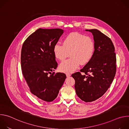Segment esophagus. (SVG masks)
<instances>
[{"mask_svg": "<svg viewBox=\"0 0 129 129\" xmlns=\"http://www.w3.org/2000/svg\"><path fill=\"white\" fill-rule=\"evenodd\" d=\"M71 76V75L70 74V73H66V77H69Z\"/></svg>", "mask_w": 129, "mask_h": 129, "instance_id": "esophagus-1", "label": "esophagus"}]
</instances>
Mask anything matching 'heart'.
I'll return each instance as SVG.
<instances>
[{
  "label": "heart",
  "mask_w": 129,
  "mask_h": 129,
  "mask_svg": "<svg viewBox=\"0 0 129 129\" xmlns=\"http://www.w3.org/2000/svg\"><path fill=\"white\" fill-rule=\"evenodd\" d=\"M94 50V43L90 37L77 32L68 34L64 38L63 44L58 42L53 48L55 57L63 61L68 56L70 58L62 62L59 66L61 71L71 73L80 64L85 65L91 60Z\"/></svg>",
  "instance_id": "1"
}]
</instances>
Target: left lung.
<instances>
[{"mask_svg":"<svg viewBox=\"0 0 129 129\" xmlns=\"http://www.w3.org/2000/svg\"><path fill=\"white\" fill-rule=\"evenodd\" d=\"M93 36L94 51L89 62L72 75L75 80L78 97L85 102L102 96L112 83L116 73V54L114 45L109 37L96 29H86Z\"/></svg>","mask_w":129,"mask_h":129,"instance_id":"left-lung-1","label":"left lung"}]
</instances>
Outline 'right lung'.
Masks as SVG:
<instances>
[{
  "label": "right lung",
  "mask_w": 129,
  "mask_h": 129,
  "mask_svg": "<svg viewBox=\"0 0 129 129\" xmlns=\"http://www.w3.org/2000/svg\"><path fill=\"white\" fill-rule=\"evenodd\" d=\"M63 33L60 28H39L22 47V74L31 92L42 101L50 102L56 99L66 78L63 73H51L58 66L53 46Z\"/></svg>",
  "instance_id": "right-lung-1"
}]
</instances>
